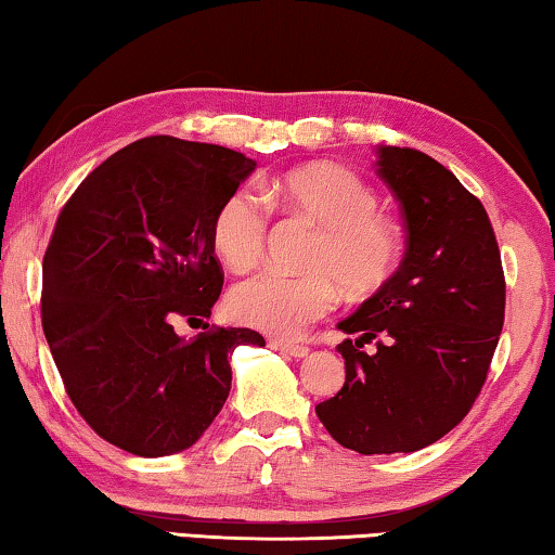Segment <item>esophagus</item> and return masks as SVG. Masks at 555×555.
<instances>
[{
  "instance_id": "obj_1",
  "label": "esophagus",
  "mask_w": 555,
  "mask_h": 555,
  "mask_svg": "<svg viewBox=\"0 0 555 555\" xmlns=\"http://www.w3.org/2000/svg\"><path fill=\"white\" fill-rule=\"evenodd\" d=\"M270 347L272 349H280V352H285L289 357H307V352H310V347H307V345L287 343V339H272Z\"/></svg>"
}]
</instances>
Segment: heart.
Here are the masks:
<instances>
[{"instance_id": "b5f03b06", "label": "heart", "mask_w": 555, "mask_h": 555, "mask_svg": "<svg viewBox=\"0 0 555 555\" xmlns=\"http://www.w3.org/2000/svg\"><path fill=\"white\" fill-rule=\"evenodd\" d=\"M230 191L210 220V245L230 270H248L266 248L270 209L312 220L318 235L307 253L302 275L262 270L228 295L237 322L272 335H300L332 312L339 286L349 295H370L385 285L399 260V230L377 212L370 183L337 164H307L262 183Z\"/></svg>"}]
</instances>
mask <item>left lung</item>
Returning a JSON list of instances; mask_svg holds the SVG:
<instances>
[{
    "instance_id": "obj_1",
    "label": "left lung",
    "mask_w": 555,
    "mask_h": 555,
    "mask_svg": "<svg viewBox=\"0 0 555 555\" xmlns=\"http://www.w3.org/2000/svg\"><path fill=\"white\" fill-rule=\"evenodd\" d=\"M377 156L402 208L406 253L337 325L360 339L337 347L345 385L314 412L343 447L397 454L444 437L481 395L504 327L506 280L486 208L449 168L416 149L382 146Z\"/></svg>"
}]
</instances>
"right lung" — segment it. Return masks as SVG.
Wrapping results in <instances>:
<instances>
[{
	"label": "right lung",
	"instance_id": "1",
	"mask_svg": "<svg viewBox=\"0 0 555 555\" xmlns=\"http://www.w3.org/2000/svg\"><path fill=\"white\" fill-rule=\"evenodd\" d=\"M258 166L173 135L116 151L59 212L41 266V327L66 395L101 439L135 456L193 447L223 409L228 357L262 347L248 327L191 339L173 322L210 318L223 268L210 245L218 203Z\"/></svg>",
	"mask_w": 555,
	"mask_h": 555
}]
</instances>
